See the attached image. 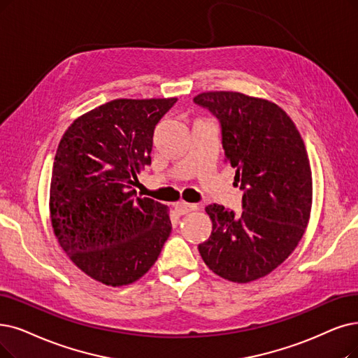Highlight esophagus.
I'll use <instances>...</instances> for the list:
<instances>
[{
	"mask_svg": "<svg viewBox=\"0 0 358 358\" xmlns=\"http://www.w3.org/2000/svg\"><path fill=\"white\" fill-rule=\"evenodd\" d=\"M196 207H198L196 204H189V203H185V201H179L175 206V208L179 214H188V213L196 210Z\"/></svg>",
	"mask_w": 358,
	"mask_h": 358,
	"instance_id": "1",
	"label": "esophagus"
}]
</instances>
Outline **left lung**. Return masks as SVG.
Listing matches in <instances>:
<instances>
[{
	"mask_svg": "<svg viewBox=\"0 0 358 358\" xmlns=\"http://www.w3.org/2000/svg\"><path fill=\"white\" fill-rule=\"evenodd\" d=\"M194 103L220 122L224 162L244 191L241 216L219 204L206 207L213 231L198 251L223 279H260L288 259L306 232L313 182L304 141L288 114L267 99L214 91Z\"/></svg>",
	"mask_w": 358,
	"mask_h": 358,
	"instance_id": "obj_1",
	"label": "left lung"
}]
</instances>
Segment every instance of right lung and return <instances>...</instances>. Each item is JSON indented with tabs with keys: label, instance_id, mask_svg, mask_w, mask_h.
<instances>
[{
	"label": "right lung",
	"instance_id": "1",
	"mask_svg": "<svg viewBox=\"0 0 358 358\" xmlns=\"http://www.w3.org/2000/svg\"><path fill=\"white\" fill-rule=\"evenodd\" d=\"M178 98L113 99L78 117L54 157L50 213L60 247L110 287L144 276L171 232L169 208L136 196L157 123Z\"/></svg>",
	"mask_w": 358,
	"mask_h": 358
}]
</instances>
